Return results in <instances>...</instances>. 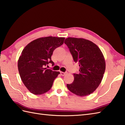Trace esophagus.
Returning a JSON list of instances; mask_svg holds the SVG:
<instances>
[{"instance_id": "obj_1", "label": "esophagus", "mask_w": 125, "mask_h": 125, "mask_svg": "<svg viewBox=\"0 0 125 125\" xmlns=\"http://www.w3.org/2000/svg\"><path fill=\"white\" fill-rule=\"evenodd\" d=\"M66 74H67V72H60V74H61V75H62V76H64V75H65Z\"/></svg>"}]
</instances>
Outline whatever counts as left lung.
<instances>
[{
  "label": "left lung",
  "instance_id": "left-lung-1",
  "mask_svg": "<svg viewBox=\"0 0 125 125\" xmlns=\"http://www.w3.org/2000/svg\"><path fill=\"white\" fill-rule=\"evenodd\" d=\"M65 43L70 49L74 61L79 64V73L67 84L68 90L83 97L93 93L102 82L105 71V60L101 50L93 42L82 38L68 37Z\"/></svg>",
  "mask_w": 125,
  "mask_h": 125
}]
</instances>
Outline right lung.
Instances as JSON below:
<instances>
[{"label":"right lung","mask_w":125,"mask_h":125,"mask_svg":"<svg viewBox=\"0 0 125 125\" xmlns=\"http://www.w3.org/2000/svg\"><path fill=\"white\" fill-rule=\"evenodd\" d=\"M65 37L48 36L32 41L25 46L18 62V70L23 84L30 93L41 95L50 90L59 72L47 69L53 52L63 43Z\"/></svg>","instance_id":"obj_1"}]
</instances>
